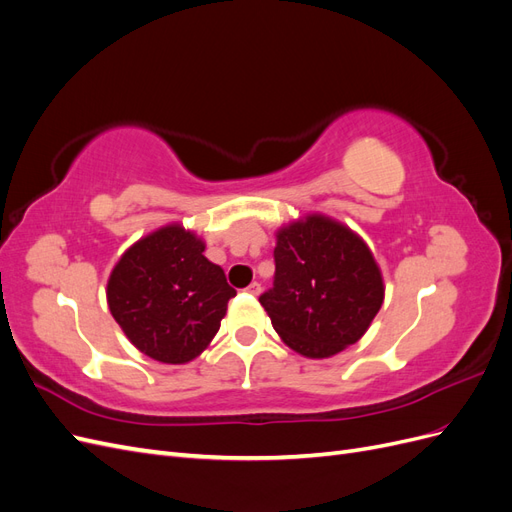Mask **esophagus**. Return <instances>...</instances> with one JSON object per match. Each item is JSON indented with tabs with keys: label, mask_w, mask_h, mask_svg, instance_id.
Wrapping results in <instances>:
<instances>
[{
	"label": "esophagus",
	"mask_w": 512,
	"mask_h": 512,
	"mask_svg": "<svg viewBox=\"0 0 512 512\" xmlns=\"http://www.w3.org/2000/svg\"><path fill=\"white\" fill-rule=\"evenodd\" d=\"M245 290H247V292H250V294H254V297H256V294H260V290H262V286H260V284H258V282H252V284H250V286H247V288H245Z\"/></svg>",
	"instance_id": "34e87169"
}]
</instances>
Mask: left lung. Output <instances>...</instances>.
Instances as JSON below:
<instances>
[{"mask_svg":"<svg viewBox=\"0 0 512 512\" xmlns=\"http://www.w3.org/2000/svg\"><path fill=\"white\" fill-rule=\"evenodd\" d=\"M275 237V280L260 305L284 344L307 359H327L359 342L384 301L367 243L320 213Z\"/></svg>","mask_w":512,"mask_h":512,"instance_id":"left-lung-1","label":"left lung"}]
</instances>
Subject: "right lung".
Instances as JSON below:
<instances>
[{"label":"right lung","mask_w":512,"mask_h":512,"mask_svg":"<svg viewBox=\"0 0 512 512\" xmlns=\"http://www.w3.org/2000/svg\"><path fill=\"white\" fill-rule=\"evenodd\" d=\"M205 241L168 224L128 247L108 277L106 301L130 342L149 359L181 365L203 352L237 290Z\"/></svg>","instance_id":"1"}]
</instances>
